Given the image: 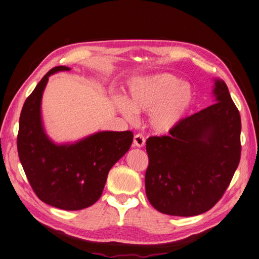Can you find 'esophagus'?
Masks as SVG:
<instances>
[{
	"label": "esophagus",
	"instance_id": "1",
	"mask_svg": "<svg viewBox=\"0 0 259 259\" xmlns=\"http://www.w3.org/2000/svg\"><path fill=\"white\" fill-rule=\"evenodd\" d=\"M134 145L137 147H142L145 145V138L143 135L138 134L134 138Z\"/></svg>",
	"mask_w": 259,
	"mask_h": 259
}]
</instances>
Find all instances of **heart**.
<instances>
[{"label":"heart","instance_id":"obj_1","mask_svg":"<svg viewBox=\"0 0 259 259\" xmlns=\"http://www.w3.org/2000/svg\"><path fill=\"white\" fill-rule=\"evenodd\" d=\"M129 103L122 98L116 104L132 119L135 112H151V124L160 134L168 132L189 113L194 103L192 88L171 73L138 79L130 85Z\"/></svg>","mask_w":259,"mask_h":259}]
</instances>
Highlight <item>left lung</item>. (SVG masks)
I'll return each instance as SVG.
<instances>
[{
  "label": "left lung",
  "mask_w": 259,
  "mask_h": 259,
  "mask_svg": "<svg viewBox=\"0 0 259 259\" xmlns=\"http://www.w3.org/2000/svg\"><path fill=\"white\" fill-rule=\"evenodd\" d=\"M216 103L182 119L168 136L146 140L145 192L155 209L171 216L206 212L223 197L241 157V117L225 81Z\"/></svg>",
  "instance_id": "8db88e82"
}]
</instances>
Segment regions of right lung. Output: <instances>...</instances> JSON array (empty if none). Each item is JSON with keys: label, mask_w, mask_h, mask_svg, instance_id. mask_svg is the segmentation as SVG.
Here are the masks:
<instances>
[{"label": "right lung", "mask_w": 259, "mask_h": 259, "mask_svg": "<svg viewBox=\"0 0 259 259\" xmlns=\"http://www.w3.org/2000/svg\"><path fill=\"white\" fill-rule=\"evenodd\" d=\"M52 68L27 98L19 117L18 156L27 179L42 202L65 210H79L101 197L108 171L130 149L131 131H103L75 144L56 145L44 134L41 100Z\"/></svg>", "instance_id": "right-lung-1"}]
</instances>
